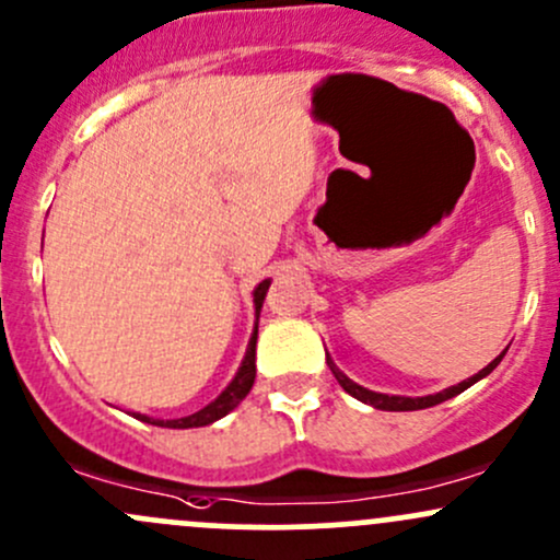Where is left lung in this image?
<instances>
[{"instance_id": "1", "label": "left lung", "mask_w": 560, "mask_h": 560, "mask_svg": "<svg viewBox=\"0 0 560 560\" xmlns=\"http://www.w3.org/2000/svg\"><path fill=\"white\" fill-rule=\"evenodd\" d=\"M502 358H504V352L499 354V358L491 360V363L486 365L483 371H478V374H475V376L465 378V382L454 384V387L443 389V393H438V395H424V398H400V395H382V393H371V389H365V387H360V384H354L350 376H345V374H341V371L336 369V365H334V360H330V358H328V365H330V371H334L336 382H339L341 387H345L347 393L352 395V398H358V400L369 402V406L378 408V411H419V408H430V406H438V402H443V400L454 398V395L465 393V389L470 387V384L478 382V378L489 376L491 371L497 369V365H499V360H502Z\"/></svg>"}]
</instances>
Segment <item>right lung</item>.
I'll return each mask as SVG.
<instances>
[{"mask_svg":"<svg viewBox=\"0 0 560 560\" xmlns=\"http://www.w3.org/2000/svg\"><path fill=\"white\" fill-rule=\"evenodd\" d=\"M267 288H269V280H264V282H258V288L254 291L256 312L261 310L264 296H267ZM256 336H258V326H256V330H254V336H250L248 352H245V360H243V365H240L237 376H234L230 387H226L224 393H221L219 398H215L213 402H208L206 408H200V411L191 413V417L167 419V422H162V419L141 417V413H138V419H141V422H149V424L173 427V430H186V427H206V424H210V422H215V419L226 417V413H230L232 408H237V402L243 400L245 395L250 393V387H254V378H256Z\"/></svg>","mask_w":560,"mask_h":560,"instance_id":"obj_1","label":"right lung"}]
</instances>
